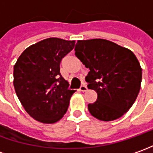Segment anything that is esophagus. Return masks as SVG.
Wrapping results in <instances>:
<instances>
[{
  "label": "esophagus",
  "mask_w": 153,
  "mask_h": 153,
  "mask_svg": "<svg viewBox=\"0 0 153 153\" xmlns=\"http://www.w3.org/2000/svg\"><path fill=\"white\" fill-rule=\"evenodd\" d=\"M81 92H86L87 90H88V88H87V86L86 85H82V86H81V88H80V89H79Z\"/></svg>",
  "instance_id": "1"
}]
</instances>
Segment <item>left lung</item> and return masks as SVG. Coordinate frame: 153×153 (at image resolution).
I'll use <instances>...</instances> for the list:
<instances>
[{
	"instance_id": "8db88e82",
	"label": "left lung",
	"mask_w": 153,
	"mask_h": 153,
	"mask_svg": "<svg viewBox=\"0 0 153 153\" xmlns=\"http://www.w3.org/2000/svg\"><path fill=\"white\" fill-rule=\"evenodd\" d=\"M75 55L90 71L88 88L98 98L89 103L93 117L111 121L124 115L136 101L141 88V67L131 50L103 39L78 40Z\"/></svg>"
}]
</instances>
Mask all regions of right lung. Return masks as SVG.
<instances>
[{
	"instance_id": "1",
	"label": "right lung",
	"mask_w": 153,
	"mask_h": 153,
	"mask_svg": "<svg viewBox=\"0 0 153 153\" xmlns=\"http://www.w3.org/2000/svg\"><path fill=\"white\" fill-rule=\"evenodd\" d=\"M75 40L49 38L32 45L18 57L13 85L26 112L44 124L59 121L67 111L75 90L60 75L62 58L73 50Z\"/></svg>"
}]
</instances>
